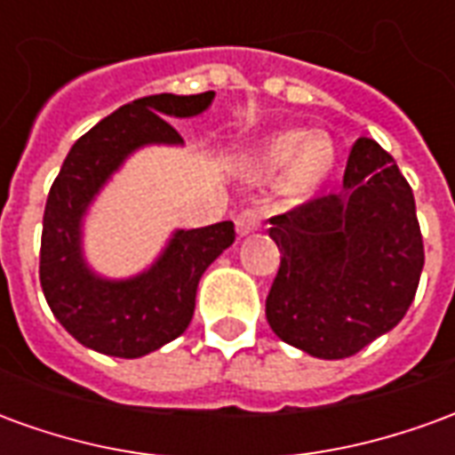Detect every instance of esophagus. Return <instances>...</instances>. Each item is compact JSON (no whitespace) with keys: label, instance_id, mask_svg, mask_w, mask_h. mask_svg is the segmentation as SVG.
<instances>
[{"label":"esophagus","instance_id":"34e87169","mask_svg":"<svg viewBox=\"0 0 455 455\" xmlns=\"http://www.w3.org/2000/svg\"><path fill=\"white\" fill-rule=\"evenodd\" d=\"M260 224H263V212H260L258 207H246L236 217L238 236H246V234H251V231H258Z\"/></svg>","mask_w":455,"mask_h":455}]
</instances>
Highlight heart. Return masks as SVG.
<instances>
[{
  "label": "heart",
  "mask_w": 455,
  "mask_h": 455,
  "mask_svg": "<svg viewBox=\"0 0 455 455\" xmlns=\"http://www.w3.org/2000/svg\"><path fill=\"white\" fill-rule=\"evenodd\" d=\"M331 163H334V143L324 131L305 133L302 129H290L270 136L260 146L253 158V170L267 175L287 165L283 178L285 189L292 195H305L326 178Z\"/></svg>",
  "instance_id": "b5f03b06"
}]
</instances>
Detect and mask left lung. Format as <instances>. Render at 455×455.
Masks as SVG:
<instances>
[{"label": "left lung", "instance_id": "8db88e82", "mask_svg": "<svg viewBox=\"0 0 455 455\" xmlns=\"http://www.w3.org/2000/svg\"><path fill=\"white\" fill-rule=\"evenodd\" d=\"M270 224L280 267L266 316L285 343L339 361L407 315L424 241L410 182L380 143L355 140L341 189L309 197Z\"/></svg>", "mask_w": 455, "mask_h": 455}]
</instances>
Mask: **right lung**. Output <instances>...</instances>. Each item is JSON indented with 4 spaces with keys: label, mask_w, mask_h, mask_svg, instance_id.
Returning <instances> with one entry per match:
<instances>
[{
    "label": "right lung",
    "mask_w": 455,
    "mask_h": 455,
    "mask_svg": "<svg viewBox=\"0 0 455 455\" xmlns=\"http://www.w3.org/2000/svg\"><path fill=\"white\" fill-rule=\"evenodd\" d=\"M212 100L214 92L150 94L124 104L75 140L48 192L41 287L65 331L92 351L139 358L178 339L195 315L199 277L236 238L234 221L178 231L156 266L121 283L92 275L80 253L84 209L121 160L146 143H182L165 116H195Z\"/></svg>",
    "instance_id": "obj_1"
}]
</instances>
